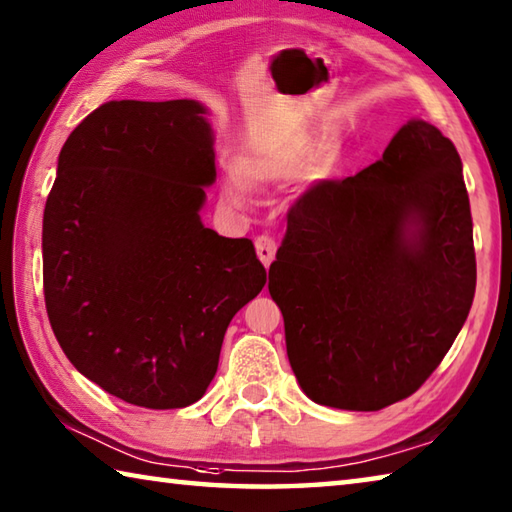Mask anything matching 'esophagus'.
I'll list each match as a JSON object with an SVG mask.
<instances>
[{
  "mask_svg": "<svg viewBox=\"0 0 512 512\" xmlns=\"http://www.w3.org/2000/svg\"><path fill=\"white\" fill-rule=\"evenodd\" d=\"M255 250H257L259 262H262L264 266H271V262L275 259V250H277L275 239L268 237V235H259L255 239Z\"/></svg>",
  "mask_w": 512,
  "mask_h": 512,
  "instance_id": "34e87169",
  "label": "esophagus"
}]
</instances>
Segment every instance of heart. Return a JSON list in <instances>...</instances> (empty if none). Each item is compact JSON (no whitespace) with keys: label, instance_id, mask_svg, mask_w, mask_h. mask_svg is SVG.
<instances>
[{"label":"heart","instance_id":"1","mask_svg":"<svg viewBox=\"0 0 512 512\" xmlns=\"http://www.w3.org/2000/svg\"><path fill=\"white\" fill-rule=\"evenodd\" d=\"M309 163L306 172L311 179H327L338 163V145L327 143L318 147L311 156V143L306 138H295L280 150L266 156H241L237 170H228L221 181V197L230 206H241L246 199L248 183H273L288 179Z\"/></svg>","mask_w":512,"mask_h":512}]
</instances>
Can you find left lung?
<instances>
[{
    "label": "left lung",
    "instance_id": "left-lung-1",
    "mask_svg": "<svg viewBox=\"0 0 512 512\" xmlns=\"http://www.w3.org/2000/svg\"><path fill=\"white\" fill-rule=\"evenodd\" d=\"M461 170L450 138L414 118L383 159L295 201L268 291L311 401L376 412L441 365L477 286Z\"/></svg>",
    "mask_w": 512,
    "mask_h": 512
}]
</instances>
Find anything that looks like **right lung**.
<instances>
[{
  "label": "right lung",
  "mask_w": 512,
  "mask_h": 512,
  "mask_svg": "<svg viewBox=\"0 0 512 512\" xmlns=\"http://www.w3.org/2000/svg\"><path fill=\"white\" fill-rule=\"evenodd\" d=\"M197 100H111L69 134L42 221L44 302L71 365L147 410L188 407L266 284L250 239L201 224L217 179Z\"/></svg>",
  "instance_id": "obj_1"
}]
</instances>
